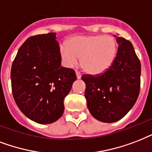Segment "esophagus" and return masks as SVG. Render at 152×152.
Masks as SVG:
<instances>
[{"label": "esophagus", "instance_id": "1", "mask_svg": "<svg viewBox=\"0 0 152 152\" xmlns=\"http://www.w3.org/2000/svg\"><path fill=\"white\" fill-rule=\"evenodd\" d=\"M76 76H77V78H81V77H82V74L78 71V70H76Z\"/></svg>", "mask_w": 152, "mask_h": 152}]
</instances>
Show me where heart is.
Segmentation results:
<instances>
[{
	"mask_svg": "<svg viewBox=\"0 0 152 152\" xmlns=\"http://www.w3.org/2000/svg\"><path fill=\"white\" fill-rule=\"evenodd\" d=\"M60 55L67 66H72L81 58V66L90 75L103 74L115 62L117 42L111 36L94 35L70 38L67 44L60 46Z\"/></svg>",
	"mask_w": 152,
	"mask_h": 152,
	"instance_id": "obj_1",
	"label": "heart"
}]
</instances>
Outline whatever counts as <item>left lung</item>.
<instances>
[{"mask_svg": "<svg viewBox=\"0 0 152 152\" xmlns=\"http://www.w3.org/2000/svg\"><path fill=\"white\" fill-rule=\"evenodd\" d=\"M116 37L119 44L115 62L97 75H83L85 97L90 113L97 121L113 123L133 107L140 89L141 65L130 41Z\"/></svg>", "mask_w": 152, "mask_h": 152, "instance_id": "8db88e82", "label": "left lung"}]
</instances>
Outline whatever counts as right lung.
<instances>
[{
  "label": "right lung",
  "mask_w": 152,
  "mask_h": 152,
  "mask_svg": "<svg viewBox=\"0 0 152 152\" xmlns=\"http://www.w3.org/2000/svg\"><path fill=\"white\" fill-rule=\"evenodd\" d=\"M56 33L29 37L19 49L11 70L16 104L38 124H50L62 116L64 99L77 79L73 69L61 66Z\"/></svg>",
  "instance_id": "1"
}]
</instances>
